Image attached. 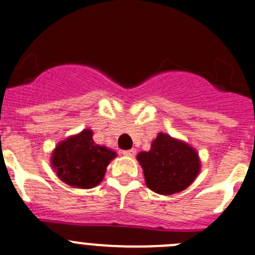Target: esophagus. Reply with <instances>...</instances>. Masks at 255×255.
Wrapping results in <instances>:
<instances>
[{
    "mask_svg": "<svg viewBox=\"0 0 255 255\" xmlns=\"http://www.w3.org/2000/svg\"><path fill=\"white\" fill-rule=\"evenodd\" d=\"M123 155H127V157H133V155H135V149L134 148H132V149L123 150Z\"/></svg>",
    "mask_w": 255,
    "mask_h": 255,
    "instance_id": "1",
    "label": "esophagus"
}]
</instances>
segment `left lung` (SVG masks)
I'll list each match as a JSON object with an SVG mask.
<instances>
[{
	"mask_svg": "<svg viewBox=\"0 0 255 255\" xmlns=\"http://www.w3.org/2000/svg\"><path fill=\"white\" fill-rule=\"evenodd\" d=\"M137 160L150 190L163 196L179 193L189 187L201 172L198 152L184 140L159 132L148 152H139Z\"/></svg>",
	"mask_w": 255,
	"mask_h": 255,
	"instance_id": "obj_1",
	"label": "left lung"
}]
</instances>
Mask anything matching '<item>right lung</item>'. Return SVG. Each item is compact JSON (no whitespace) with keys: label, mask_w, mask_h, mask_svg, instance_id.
I'll return each instance as SVG.
<instances>
[{"label":"right lung","mask_w":255,"mask_h":255,"mask_svg":"<svg viewBox=\"0 0 255 255\" xmlns=\"http://www.w3.org/2000/svg\"><path fill=\"white\" fill-rule=\"evenodd\" d=\"M88 128L61 140L52 150L51 165L57 177L73 188L90 189L103 180L111 160L117 153L96 144Z\"/></svg>","instance_id":"obj_1"}]
</instances>
